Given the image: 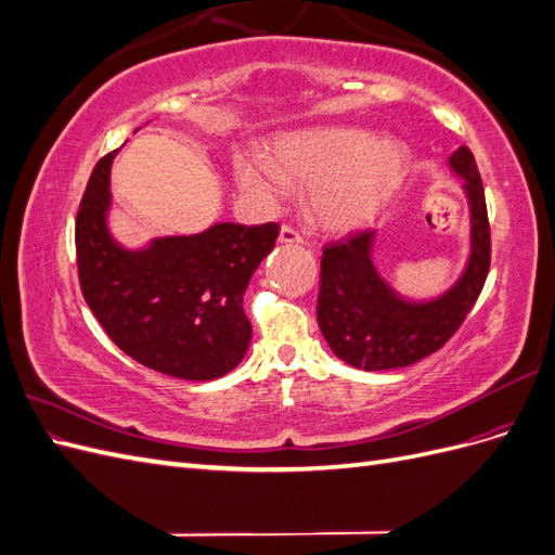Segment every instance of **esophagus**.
<instances>
[{"mask_svg": "<svg viewBox=\"0 0 555 555\" xmlns=\"http://www.w3.org/2000/svg\"><path fill=\"white\" fill-rule=\"evenodd\" d=\"M278 241L284 243V245H300V243H304V238H300V233H298L294 227H289V224H284V227L280 229Z\"/></svg>", "mask_w": 555, "mask_h": 555, "instance_id": "esophagus-1", "label": "esophagus"}]
</instances>
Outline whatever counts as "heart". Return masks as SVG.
Returning <instances> with one entry per match:
<instances>
[{
    "label": "heart",
    "instance_id": "b5f03b06",
    "mask_svg": "<svg viewBox=\"0 0 555 555\" xmlns=\"http://www.w3.org/2000/svg\"><path fill=\"white\" fill-rule=\"evenodd\" d=\"M405 171L402 143L345 127L282 137L268 150L266 164L236 159L241 188L259 198H275L280 184L312 188L310 215L319 227L335 233L371 222L396 194Z\"/></svg>",
    "mask_w": 555,
    "mask_h": 555
}]
</instances>
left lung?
<instances>
[{"label":"left lung","mask_w":555,"mask_h":555,"mask_svg":"<svg viewBox=\"0 0 555 555\" xmlns=\"http://www.w3.org/2000/svg\"><path fill=\"white\" fill-rule=\"evenodd\" d=\"M469 206V259L442 296L408 300L373 263L375 231L328 243L322 257L317 322L333 354L361 371L405 367L438 351L465 322L491 266V227L475 155L465 145L449 157Z\"/></svg>","instance_id":"8db88e82"}]
</instances>
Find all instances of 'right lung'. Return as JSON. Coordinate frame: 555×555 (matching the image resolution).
Wrapping results in <instances>:
<instances>
[{
  "instance_id": "right-lung-1",
  "label": "right lung",
  "mask_w": 555,
  "mask_h": 555,
  "mask_svg": "<svg viewBox=\"0 0 555 555\" xmlns=\"http://www.w3.org/2000/svg\"><path fill=\"white\" fill-rule=\"evenodd\" d=\"M99 159L76 215L80 292L127 357L178 379L208 382L236 367L251 326L243 296L280 227L212 224L194 236L127 249L111 236V164Z\"/></svg>"
}]
</instances>
